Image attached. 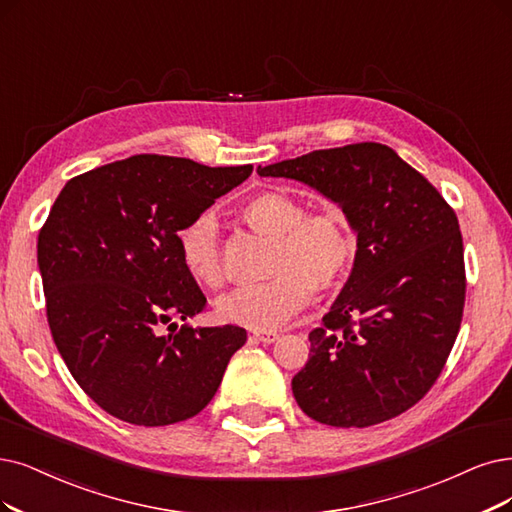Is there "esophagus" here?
Wrapping results in <instances>:
<instances>
[{
	"label": "esophagus",
	"mask_w": 512,
	"mask_h": 512,
	"mask_svg": "<svg viewBox=\"0 0 512 512\" xmlns=\"http://www.w3.org/2000/svg\"><path fill=\"white\" fill-rule=\"evenodd\" d=\"M253 337L257 339V342H261V344H272V342H276L278 339V333L276 331H266V329H259V331H253Z\"/></svg>",
	"instance_id": "1"
}]
</instances>
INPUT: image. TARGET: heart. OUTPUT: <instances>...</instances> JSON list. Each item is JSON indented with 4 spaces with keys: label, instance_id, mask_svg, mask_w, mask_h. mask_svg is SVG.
I'll list each match as a JSON object with an SVG mask.
<instances>
[{
    "label": "heart",
    "instance_id": "heart-1",
    "mask_svg": "<svg viewBox=\"0 0 512 512\" xmlns=\"http://www.w3.org/2000/svg\"><path fill=\"white\" fill-rule=\"evenodd\" d=\"M242 219L255 232L274 238L266 282L234 289L217 301L225 323L249 329L285 325L306 308L314 291H329L348 270L354 238L342 208L323 206L306 213L299 200L263 192L242 208ZM185 270L200 285H223L219 223L213 213H200L177 232Z\"/></svg>",
    "mask_w": 512,
    "mask_h": 512
}]
</instances>
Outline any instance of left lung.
I'll use <instances>...</instances> for the list:
<instances>
[{
    "label": "left lung",
    "instance_id": "1",
    "mask_svg": "<svg viewBox=\"0 0 512 512\" xmlns=\"http://www.w3.org/2000/svg\"><path fill=\"white\" fill-rule=\"evenodd\" d=\"M257 173L314 187L356 232L352 274L323 327L310 331L308 363L291 382L297 405L337 428L396 418L437 382L460 331L466 270L456 213L382 143L316 149Z\"/></svg>",
    "mask_w": 512,
    "mask_h": 512
}]
</instances>
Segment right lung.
I'll use <instances>...</instances> for the list:
<instances>
[{"mask_svg":"<svg viewBox=\"0 0 512 512\" xmlns=\"http://www.w3.org/2000/svg\"><path fill=\"white\" fill-rule=\"evenodd\" d=\"M251 173L139 154L73 177L54 200L37 236L50 333L73 380L113 418H194L244 346L234 325L162 327L206 306L177 232Z\"/></svg>","mask_w":512,"mask_h":512,"instance_id":"add662e5","label":"right lung"}]
</instances>
